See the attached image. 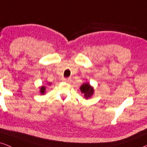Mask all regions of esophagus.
<instances>
[{
  "label": "esophagus",
  "mask_w": 147,
  "mask_h": 147,
  "mask_svg": "<svg viewBox=\"0 0 147 147\" xmlns=\"http://www.w3.org/2000/svg\"><path fill=\"white\" fill-rule=\"evenodd\" d=\"M71 81V80L70 78H63V82H65V83H70Z\"/></svg>",
  "instance_id": "esophagus-1"
}]
</instances>
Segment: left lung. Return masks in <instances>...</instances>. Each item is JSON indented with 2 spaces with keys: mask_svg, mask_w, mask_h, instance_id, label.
I'll return each instance as SVG.
<instances>
[{
  "mask_svg": "<svg viewBox=\"0 0 147 147\" xmlns=\"http://www.w3.org/2000/svg\"><path fill=\"white\" fill-rule=\"evenodd\" d=\"M80 91L82 92V94H83L84 98H85L86 100L92 98V96L94 95V87L90 85V83H88V82L84 83L81 86H80Z\"/></svg>",
  "mask_w": 147,
  "mask_h": 147,
  "instance_id": "8db88e82",
  "label": "left lung"
}]
</instances>
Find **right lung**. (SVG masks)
I'll list each match as a JSON object with an SVG mask.
<instances>
[{"mask_svg":"<svg viewBox=\"0 0 147 147\" xmlns=\"http://www.w3.org/2000/svg\"><path fill=\"white\" fill-rule=\"evenodd\" d=\"M45 86H42L40 88V93H41L42 95H43V94H45Z\"/></svg>","mask_w":147,"mask_h":147,"instance_id":"right-lung-1","label":"right lung"}]
</instances>
